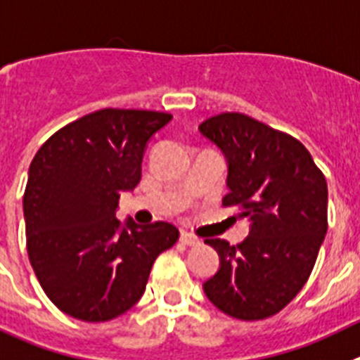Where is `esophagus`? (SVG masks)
I'll use <instances>...</instances> for the list:
<instances>
[{"mask_svg":"<svg viewBox=\"0 0 360 360\" xmlns=\"http://www.w3.org/2000/svg\"><path fill=\"white\" fill-rule=\"evenodd\" d=\"M181 243H183V245H186V246H198L201 240H199L195 236H192V233L181 232Z\"/></svg>","mask_w":360,"mask_h":360,"instance_id":"obj_1","label":"esophagus"}]
</instances>
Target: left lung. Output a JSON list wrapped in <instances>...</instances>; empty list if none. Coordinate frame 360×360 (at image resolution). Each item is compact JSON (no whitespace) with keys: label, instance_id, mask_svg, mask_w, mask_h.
<instances>
[{"label":"left lung","instance_id":"left-lung-1","mask_svg":"<svg viewBox=\"0 0 360 360\" xmlns=\"http://www.w3.org/2000/svg\"><path fill=\"white\" fill-rule=\"evenodd\" d=\"M228 165L224 206H239L250 232L217 250L219 270L202 284L212 304L240 321L279 314L306 284L328 230V184L301 141L245 114L199 124Z\"/></svg>","mask_w":360,"mask_h":360}]
</instances>
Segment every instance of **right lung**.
<instances>
[{
    "mask_svg": "<svg viewBox=\"0 0 360 360\" xmlns=\"http://www.w3.org/2000/svg\"><path fill=\"white\" fill-rule=\"evenodd\" d=\"M172 115L103 108L49 137L23 195L27 250L36 277L63 314L85 323L120 317L145 293L158 255L179 230L115 219L121 192L141 179L148 141Z\"/></svg>",
    "mask_w": 360,
    "mask_h": 360,
    "instance_id": "add662e5",
    "label": "right lung"
}]
</instances>
